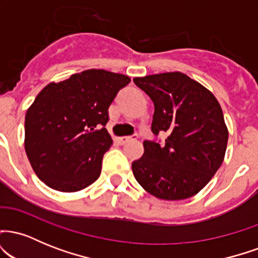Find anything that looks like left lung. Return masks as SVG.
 Returning a JSON list of instances; mask_svg holds the SVG:
<instances>
[{
	"label": "left lung",
	"instance_id": "left-lung-1",
	"mask_svg": "<svg viewBox=\"0 0 258 258\" xmlns=\"http://www.w3.org/2000/svg\"><path fill=\"white\" fill-rule=\"evenodd\" d=\"M131 79L91 69L47 85L25 115V152L46 185L64 193L99 178L102 160L112 146L108 109Z\"/></svg>",
	"mask_w": 258,
	"mask_h": 258
}]
</instances>
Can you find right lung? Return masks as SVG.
Returning a JSON list of instances; mask_svg holds the SVG:
<instances>
[{
	"instance_id": "right-lung-1",
	"label": "right lung",
	"mask_w": 258,
	"mask_h": 258,
	"mask_svg": "<svg viewBox=\"0 0 258 258\" xmlns=\"http://www.w3.org/2000/svg\"><path fill=\"white\" fill-rule=\"evenodd\" d=\"M153 100L152 131L144 154L132 162L135 178L162 200L198 194L223 162L228 130L220 103L185 74L165 73L133 80Z\"/></svg>"
}]
</instances>
